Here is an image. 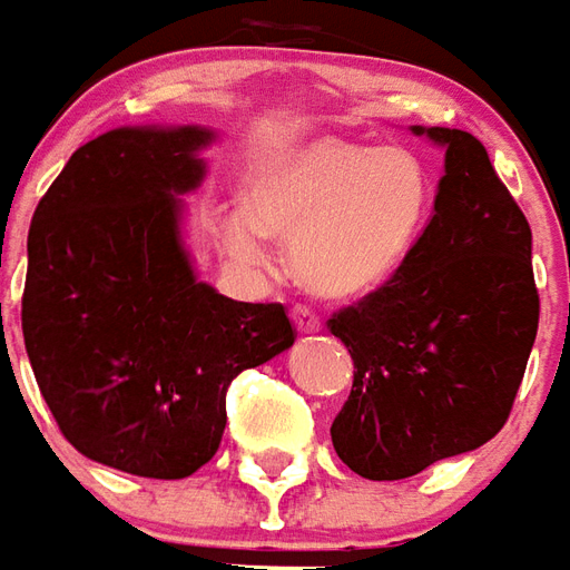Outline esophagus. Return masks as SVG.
Segmentation results:
<instances>
[{
  "mask_svg": "<svg viewBox=\"0 0 570 570\" xmlns=\"http://www.w3.org/2000/svg\"><path fill=\"white\" fill-rule=\"evenodd\" d=\"M292 318H294V325H297V331H301V334H316V331L322 328V318H318L316 313H313V309H309V306H304V304L294 306Z\"/></svg>",
  "mask_w": 570,
  "mask_h": 570,
  "instance_id": "34e87169",
  "label": "esophagus"
}]
</instances>
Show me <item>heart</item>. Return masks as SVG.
Masks as SVG:
<instances>
[{"instance_id": "b5f03b06", "label": "heart", "mask_w": 570, "mask_h": 570, "mask_svg": "<svg viewBox=\"0 0 570 570\" xmlns=\"http://www.w3.org/2000/svg\"><path fill=\"white\" fill-rule=\"evenodd\" d=\"M430 212L426 165L405 147L322 137L266 159L245 212L220 227L245 266L269 264V239L292 242V269L322 297H362L395 276Z\"/></svg>"}]
</instances>
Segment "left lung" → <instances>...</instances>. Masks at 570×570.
Here are the masks:
<instances>
[{"mask_svg": "<svg viewBox=\"0 0 570 570\" xmlns=\"http://www.w3.org/2000/svg\"><path fill=\"white\" fill-rule=\"evenodd\" d=\"M414 131L445 147L433 220L390 282L328 318L356 368L331 442L374 482L494 439L540 318L531 227L482 140L458 128Z\"/></svg>", "mask_w": 570, "mask_h": 570, "instance_id": "1", "label": "left lung"}]
</instances>
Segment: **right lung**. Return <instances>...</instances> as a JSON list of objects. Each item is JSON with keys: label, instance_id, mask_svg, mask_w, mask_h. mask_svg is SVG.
Listing matches in <instances>:
<instances>
[{"label": "right lung", "instance_id": "1", "mask_svg": "<svg viewBox=\"0 0 570 570\" xmlns=\"http://www.w3.org/2000/svg\"><path fill=\"white\" fill-rule=\"evenodd\" d=\"M212 131L116 128L88 140L39 199L20 325L36 383L85 458L187 479L220 448L227 390L297 337L282 304H242L196 278L180 196Z\"/></svg>", "mask_w": 570, "mask_h": 570}]
</instances>
